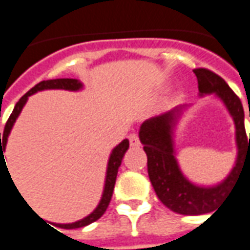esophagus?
<instances>
[{"label": "esophagus", "mask_w": 250, "mask_h": 250, "mask_svg": "<svg viewBox=\"0 0 250 250\" xmlns=\"http://www.w3.org/2000/svg\"><path fill=\"white\" fill-rule=\"evenodd\" d=\"M129 144H130V147H140V139H139V136L136 135V133H132V135H129Z\"/></svg>", "instance_id": "34e87169"}]
</instances>
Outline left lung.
<instances>
[{"label": "left lung", "instance_id": "1", "mask_svg": "<svg viewBox=\"0 0 250 250\" xmlns=\"http://www.w3.org/2000/svg\"><path fill=\"white\" fill-rule=\"evenodd\" d=\"M193 72L197 77L200 95L216 94L233 117L238 155L235 166L223 182L216 187H197L181 173L174 156L173 129L181 108L177 107L143 122L139 137L147 154L149 181L159 200L171 211L182 215L212 212L233 189L242 166H250V135L248 136L245 132L244 107L240 98L234 94L227 83L214 72L206 68H197Z\"/></svg>", "mask_w": 250, "mask_h": 250}]
</instances>
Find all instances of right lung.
<instances>
[{
    "label": "right lung",
    "instance_id": "obj_1",
    "mask_svg": "<svg viewBox=\"0 0 250 250\" xmlns=\"http://www.w3.org/2000/svg\"><path fill=\"white\" fill-rule=\"evenodd\" d=\"M83 88V84L79 80L76 79H53V80H44V82H41L36 84L34 88H31L25 95H23L20 98V101L16 103V106L13 108L12 114L8 118L6 121V125H5V129H3V136H2V143H1V175H2V170L5 167L8 170V166H6V162H5V158H3V152H5V147H6V142H8V136H9L10 130H12V126L13 124L17 120L19 114L21 113L24 104L27 102L28 96H31L32 94H35L38 91H43V89H68V91H79V89ZM129 148V140L125 139L122 140L117 147L111 151V155L108 158L107 163V173H106V181H104V189H103L102 199L99 201L98 207L88 215L85 216L84 219L77 220L75 223H68V225H57L61 229H77V227H84L98 220L101 216H102L106 209H107L108 204H110V200H111V196H113V190H114L115 180H117V173H118V167L121 166L122 158L125 152L128 151ZM10 175V174H9Z\"/></svg>",
    "mask_w": 250,
    "mask_h": 250
}]
</instances>
